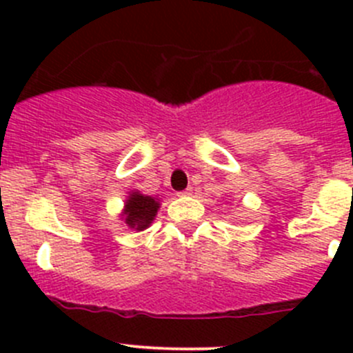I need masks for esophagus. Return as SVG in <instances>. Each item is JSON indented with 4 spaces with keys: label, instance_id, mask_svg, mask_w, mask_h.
<instances>
[{
    "label": "esophagus",
    "instance_id": "1",
    "mask_svg": "<svg viewBox=\"0 0 353 353\" xmlns=\"http://www.w3.org/2000/svg\"><path fill=\"white\" fill-rule=\"evenodd\" d=\"M191 193H193V190H191V188H188V190L181 191V193H177V194H179V196H191Z\"/></svg>",
    "mask_w": 353,
    "mask_h": 353
}]
</instances>
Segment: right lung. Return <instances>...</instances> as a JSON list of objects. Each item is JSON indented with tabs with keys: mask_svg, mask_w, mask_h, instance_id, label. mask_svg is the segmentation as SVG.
<instances>
[{
	"mask_svg": "<svg viewBox=\"0 0 353 353\" xmlns=\"http://www.w3.org/2000/svg\"><path fill=\"white\" fill-rule=\"evenodd\" d=\"M160 208V201L154 196H145V194L131 193L126 199V205H124V223H126L130 229L134 230H145L147 227H150V223L154 222L157 210Z\"/></svg>",
	"mask_w": 353,
	"mask_h": 353,
	"instance_id": "1",
	"label": "right lung"
}]
</instances>
